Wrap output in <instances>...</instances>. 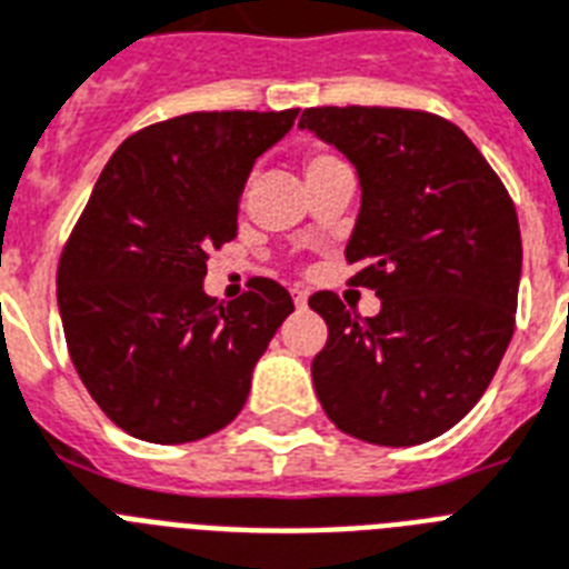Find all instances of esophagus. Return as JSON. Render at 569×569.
Instances as JSON below:
<instances>
[{
  "label": "esophagus",
  "mask_w": 569,
  "mask_h": 569,
  "mask_svg": "<svg viewBox=\"0 0 569 569\" xmlns=\"http://www.w3.org/2000/svg\"><path fill=\"white\" fill-rule=\"evenodd\" d=\"M293 306H297V308H306L308 306V290L293 288Z\"/></svg>",
  "instance_id": "1"
}]
</instances>
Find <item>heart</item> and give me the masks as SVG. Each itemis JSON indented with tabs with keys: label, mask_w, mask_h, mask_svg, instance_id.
<instances>
[{
	"label": "heart",
	"mask_w": 569,
	"mask_h": 569,
	"mask_svg": "<svg viewBox=\"0 0 569 569\" xmlns=\"http://www.w3.org/2000/svg\"><path fill=\"white\" fill-rule=\"evenodd\" d=\"M335 163H340V158H335L331 152H322V149H313V152H308L306 156V176L329 170V167H335Z\"/></svg>",
	"instance_id": "heart-1"
}]
</instances>
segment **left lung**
<instances>
[{
  "label": "left lung",
  "instance_id": "left-lung-1",
  "mask_svg": "<svg viewBox=\"0 0 569 569\" xmlns=\"http://www.w3.org/2000/svg\"><path fill=\"white\" fill-rule=\"evenodd\" d=\"M356 163L361 211L347 243L352 284L381 311L320 290L329 326L311 363L322 411L379 447L452 429L488 390L515 335L522 243L515 202L485 156L438 113L322 104L299 117Z\"/></svg>",
  "mask_w": 569,
  "mask_h": 569
}]
</instances>
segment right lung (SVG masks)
<instances>
[{
  "label": "right lung",
  "mask_w": 569,
  "mask_h": 569,
  "mask_svg": "<svg viewBox=\"0 0 569 569\" xmlns=\"http://www.w3.org/2000/svg\"><path fill=\"white\" fill-rule=\"evenodd\" d=\"M193 111L122 140L58 261V308L79 379L104 417L149 443L229 426L293 299L252 279L234 302L202 290L208 252L238 238L249 170L297 120Z\"/></svg>",
  "instance_id": "1"
}]
</instances>
